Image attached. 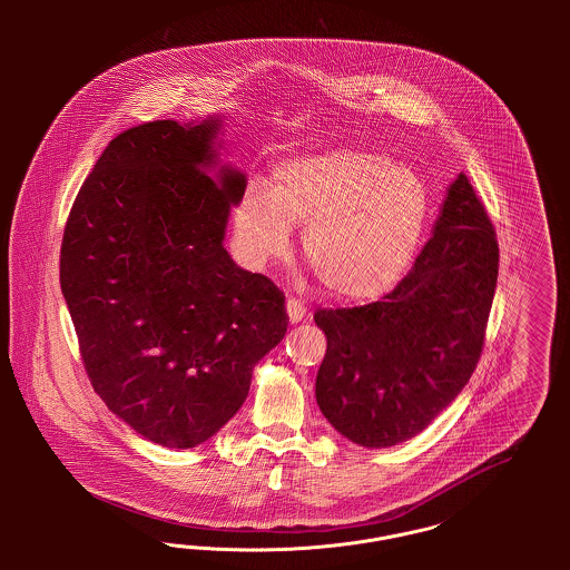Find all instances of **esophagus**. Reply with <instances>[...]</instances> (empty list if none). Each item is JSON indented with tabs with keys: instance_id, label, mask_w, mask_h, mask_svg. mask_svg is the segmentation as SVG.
Wrapping results in <instances>:
<instances>
[{
	"instance_id": "esophagus-1",
	"label": "esophagus",
	"mask_w": 570,
	"mask_h": 570,
	"mask_svg": "<svg viewBox=\"0 0 570 570\" xmlns=\"http://www.w3.org/2000/svg\"><path fill=\"white\" fill-rule=\"evenodd\" d=\"M286 314H288V321L293 323V325H297L301 321H305V316H307V307L297 301V298H288L286 301Z\"/></svg>"
}]
</instances>
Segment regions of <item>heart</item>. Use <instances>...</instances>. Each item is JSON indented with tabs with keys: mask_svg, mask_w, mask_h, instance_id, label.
I'll return each instance as SVG.
<instances>
[{
	"mask_svg": "<svg viewBox=\"0 0 570 570\" xmlns=\"http://www.w3.org/2000/svg\"><path fill=\"white\" fill-rule=\"evenodd\" d=\"M428 217L430 191L412 168L335 147L275 164L269 191L249 184L233 224L252 267L284 258L293 226H303V256L326 291L370 301L404 277Z\"/></svg>",
	"mask_w": 570,
	"mask_h": 570,
	"instance_id": "1",
	"label": "heart"
}]
</instances>
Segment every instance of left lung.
<instances>
[{"label":"left lung","instance_id":"8db88e82","mask_svg":"<svg viewBox=\"0 0 570 570\" xmlns=\"http://www.w3.org/2000/svg\"><path fill=\"white\" fill-rule=\"evenodd\" d=\"M495 282V230L460 173L430 242L386 297L316 312L326 335L316 402L326 421L367 449L423 432L479 363Z\"/></svg>","mask_w":570,"mask_h":570}]
</instances>
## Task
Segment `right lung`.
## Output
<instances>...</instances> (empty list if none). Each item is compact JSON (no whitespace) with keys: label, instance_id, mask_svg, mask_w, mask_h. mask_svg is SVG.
I'll use <instances>...</instances> for the list:
<instances>
[{"label":"right lung","instance_id":"1","mask_svg":"<svg viewBox=\"0 0 570 570\" xmlns=\"http://www.w3.org/2000/svg\"><path fill=\"white\" fill-rule=\"evenodd\" d=\"M222 126L209 115L115 136L61 242V293L94 391L168 449H191L237 414L288 326L279 288L224 247L247 179L219 163Z\"/></svg>","mask_w":570,"mask_h":570}]
</instances>
